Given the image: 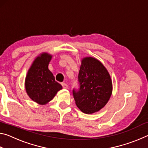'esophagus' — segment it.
<instances>
[{
    "label": "esophagus",
    "instance_id": "obj_1",
    "mask_svg": "<svg viewBox=\"0 0 148 148\" xmlns=\"http://www.w3.org/2000/svg\"><path fill=\"white\" fill-rule=\"evenodd\" d=\"M62 87H63L64 89H67L68 88V85H67L66 84H64V83H62Z\"/></svg>",
    "mask_w": 148,
    "mask_h": 148
}]
</instances>
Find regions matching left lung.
<instances>
[{"mask_svg":"<svg viewBox=\"0 0 148 148\" xmlns=\"http://www.w3.org/2000/svg\"><path fill=\"white\" fill-rule=\"evenodd\" d=\"M78 81L79 91L73 90L77 108L87 114L99 112L104 108L113 89L111 76L104 64L95 57H84L81 60Z\"/></svg>","mask_w":148,"mask_h":148,"instance_id":"obj_1","label":"left lung"}]
</instances>
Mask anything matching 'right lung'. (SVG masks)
<instances>
[{
	"label": "right lung",
	"mask_w": 148,
	"mask_h": 148,
	"mask_svg": "<svg viewBox=\"0 0 148 148\" xmlns=\"http://www.w3.org/2000/svg\"><path fill=\"white\" fill-rule=\"evenodd\" d=\"M51 58L52 55L47 52L37 56L28 70L25 80L27 95L40 105L48 103L62 88L48 69Z\"/></svg>",
	"instance_id": "1"
}]
</instances>
